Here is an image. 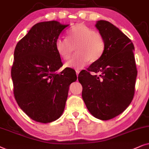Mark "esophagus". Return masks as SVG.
I'll list each match as a JSON object with an SVG mask.
<instances>
[{
	"instance_id": "obj_1",
	"label": "esophagus",
	"mask_w": 149,
	"mask_h": 149,
	"mask_svg": "<svg viewBox=\"0 0 149 149\" xmlns=\"http://www.w3.org/2000/svg\"><path fill=\"white\" fill-rule=\"evenodd\" d=\"M76 73L77 76H78V74H79V73H80V71H79V70H78V69H77V70H76Z\"/></svg>"
}]
</instances>
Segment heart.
<instances>
[{"instance_id": "obj_1", "label": "heart", "mask_w": 149, "mask_h": 149, "mask_svg": "<svg viewBox=\"0 0 149 149\" xmlns=\"http://www.w3.org/2000/svg\"><path fill=\"white\" fill-rule=\"evenodd\" d=\"M76 45V53L78 54L65 65L66 67L81 69L89 61L92 63L98 61L106 47L102 35L82 24L71 28L67 33V39L59 37L55 41L57 54L64 60L70 58L72 47Z\"/></svg>"}]
</instances>
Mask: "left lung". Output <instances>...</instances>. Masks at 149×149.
Listing matches in <instances>:
<instances>
[{"mask_svg":"<svg viewBox=\"0 0 149 149\" xmlns=\"http://www.w3.org/2000/svg\"><path fill=\"white\" fill-rule=\"evenodd\" d=\"M95 27L105 41V51L78 80L87 109L99 119L114 118L130 106L134 95L137 69L134 46L117 27L106 20L97 21ZM99 73L91 75L90 71Z\"/></svg>","mask_w":149,"mask_h":149,"instance_id":"1","label":"left lung"}]
</instances>
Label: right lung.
Listing matches in <instances>:
<instances>
[{
  "label": "right lung",
  "mask_w": 149,
  "mask_h": 149,
  "mask_svg": "<svg viewBox=\"0 0 149 149\" xmlns=\"http://www.w3.org/2000/svg\"><path fill=\"white\" fill-rule=\"evenodd\" d=\"M68 26L54 20L37 23L15 46L11 68L15 99L37 122L47 123L61 117L69 85L77 80L71 69L57 73L63 63L55 41Z\"/></svg>",
  "instance_id": "1"
}]
</instances>
